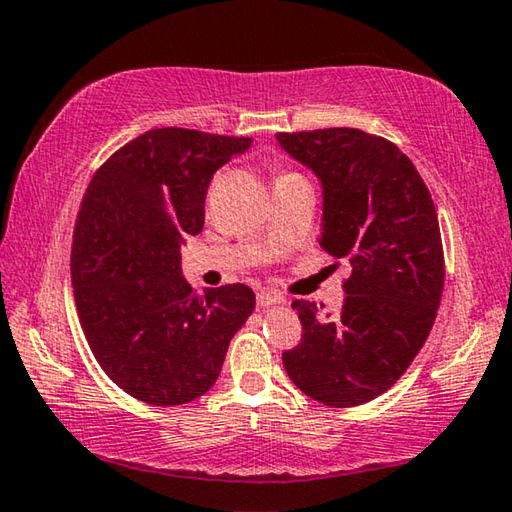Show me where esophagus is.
<instances>
[{
	"mask_svg": "<svg viewBox=\"0 0 512 512\" xmlns=\"http://www.w3.org/2000/svg\"><path fill=\"white\" fill-rule=\"evenodd\" d=\"M284 304V297L275 291H259L257 293V306L259 309H268V306Z\"/></svg>",
	"mask_w": 512,
	"mask_h": 512,
	"instance_id": "esophagus-1",
	"label": "esophagus"
}]
</instances>
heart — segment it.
Listing matches in <instances>:
<instances>
[{"label":"heart","instance_id":"obj_1","mask_svg":"<svg viewBox=\"0 0 512 512\" xmlns=\"http://www.w3.org/2000/svg\"><path fill=\"white\" fill-rule=\"evenodd\" d=\"M282 176H286V174H282ZM277 179H280V176H277Z\"/></svg>","mask_w":512,"mask_h":512}]
</instances>
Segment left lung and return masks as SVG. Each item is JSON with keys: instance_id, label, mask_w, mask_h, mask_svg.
I'll return each mask as SVG.
<instances>
[{"instance_id": "1", "label": "left lung", "mask_w": 512, "mask_h": 512, "mask_svg": "<svg viewBox=\"0 0 512 512\" xmlns=\"http://www.w3.org/2000/svg\"><path fill=\"white\" fill-rule=\"evenodd\" d=\"M277 143L318 176V244L351 264L338 315L293 302L302 342L284 351V369L318 403L374 401L412 365L441 302L443 244L430 190L394 143L360 129L277 134Z\"/></svg>"}]
</instances>
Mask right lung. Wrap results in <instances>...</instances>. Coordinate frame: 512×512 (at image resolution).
<instances>
[{"instance_id": "1", "label": "right lung", "mask_w": 512, "mask_h": 512, "mask_svg": "<svg viewBox=\"0 0 512 512\" xmlns=\"http://www.w3.org/2000/svg\"><path fill=\"white\" fill-rule=\"evenodd\" d=\"M246 136L161 127L102 163L71 246L78 318L100 367L129 396L183 405L215 385L228 345L255 309L246 284L194 293L181 246L206 219L212 174Z\"/></svg>"}]
</instances>
